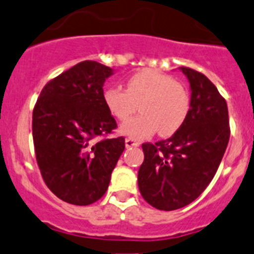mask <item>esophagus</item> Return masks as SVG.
Instances as JSON below:
<instances>
[{
  "label": "esophagus",
  "mask_w": 254,
  "mask_h": 254,
  "mask_svg": "<svg viewBox=\"0 0 254 254\" xmlns=\"http://www.w3.org/2000/svg\"><path fill=\"white\" fill-rule=\"evenodd\" d=\"M140 143L136 142V140L131 139V138H127L125 139V145H127V148H131V147H136V145H139Z\"/></svg>",
  "instance_id": "34e87169"
}]
</instances>
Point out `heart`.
Instances as JSON below:
<instances>
[{"label":"heart","instance_id":"obj_1","mask_svg":"<svg viewBox=\"0 0 254 254\" xmlns=\"http://www.w3.org/2000/svg\"><path fill=\"white\" fill-rule=\"evenodd\" d=\"M110 114L124 121L136 111L140 114L121 125L120 133L131 139H145L158 130L161 136L175 134L190 111V97L184 85L170 75L143 69L129 76L127 89L110 87L103 92Z\"/></svg>","mask_w":254,"mask_h":254}]
</instances>
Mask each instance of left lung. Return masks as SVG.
I'll return each instance as SVG.
<instances>
[{"mask_svg": "<svg viewBox=\"0 0 254 254\" xmlns=\"http://www.w3.org/2000/svg\"><path fill=\"white\" fill-rule=\"evenodd\" d=\"M190 87V111L173 136L142 144L144 161L138 187L145 202L162 211L191 203L208 187L219 169L230 138L226 101L207 78L179 67Z\"/></svg>", "mask_w": 254, "mask_h": 254, "instance_id": "left-lung-1", "label": "left lung"}]
</instances>
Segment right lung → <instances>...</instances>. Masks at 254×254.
Listing matches in <instances>:
<instances>
[{"label":"right lung","instance_id":"obj_1","mask_svg":"<svg viewBox=\"0 0 254 254\" xmlns=\"http://www.w3.org/2000/svg\"><path fill=\"white\" fill-rule=\"evenodd\" d=\"M114 69L83 61L42 89L33 111V140L42 178L67 203L88 206L109 188L125 149L123 136L93 143L116 129L103 102V84Z\"/></svg>","mask_w":254,"mask_h":254}]
</instances>
